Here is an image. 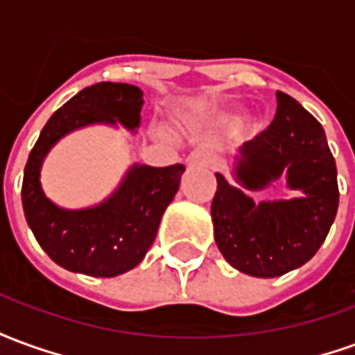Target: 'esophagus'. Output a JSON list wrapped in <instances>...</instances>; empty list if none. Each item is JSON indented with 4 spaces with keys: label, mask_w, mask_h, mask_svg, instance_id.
<instances>
[{
    "label": "esophagus",
    "mask_w": 355,
    "mask_h": 355,
    "mask_svg": "<svg viewBox=\"0 0 355 355\" xmlns=\"http://www.w3.org/2000/svg\"><path fill=\"white\" fill-rule=\"evenodd\" d=\"M186 163L190 167H213V155L203 152V150H193L192 154L186 157Z\"/></svg>",
    "instance_id": "1"
}]
</instances>
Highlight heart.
<instances>
[{
	"instance_id": "b5f03b06",
	"label": "heart",
	"mask_w": 355,
	"mask_h": 355,
	"mask_svg": "<svg viewBox=\"0 0 355 355\" xmlns=\"http://www.w3.org/2000/svg\"><path fill=\"white\" fill-rule=\"evenodd\" d=\"M226 119H228V121H238L239 112H228V114H226ZM249 127H251V129H254V127H257V121H251V125H249Z\"/></svg>"
}]
</instances>
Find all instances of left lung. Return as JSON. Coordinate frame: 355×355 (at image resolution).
Segmentation results:
<instances>
[{
    "label": "left lung",
    "instance_id": "8db88e82",
    "mask_svg": "<svg viewBox=\"0 0 355 355\" xmlns=\"http://www.w3.org/2000/svg\"><path fill=\"white\" fill-rule=\"evenodd\" d=\"M234 177L241 188L216 173L211 203L215 241L232 266L275 277L302 266L318 253L338 209L335 157L325 131L293 96L277 91V112L266 131L239 148ZM302 198L254 204L245 189H263L281 176Z\"/></svg>",
    "mask_w": 355,
    "mask_h": 355
}]
</instances>
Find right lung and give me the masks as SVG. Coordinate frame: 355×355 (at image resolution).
Listing matches in <instances>:
<instances>
[{"label":"right lung","instance_id":"1","mask_svg":"<svg viewBox=\"0 0 355 355\" xmlns=\"http://www.w3.org/2000/svg\"><path fill=\"white\" fill-rule=\"evenodd\" d=\"M142 91L129 83L101 81L58 108L28 155L22 207L37 243L70 272L114 277L137 266L152 247L162 216L178 192L184 165L150 167L135 163L110 198L89 209H62L43 193L40 173L45 155L68 132L85 125H140Z\"/></svg>","mask_w":355,"mask_h":355}]
</instances>
